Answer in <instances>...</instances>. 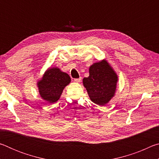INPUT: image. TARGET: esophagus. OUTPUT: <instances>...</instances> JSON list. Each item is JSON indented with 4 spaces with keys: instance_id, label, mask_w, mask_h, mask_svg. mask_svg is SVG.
Returning a JSON list of instances; mask_svg holds the SVG:
<instances>
[{
    "instance_id": "esophagus-1",
    "label": "esophagus",
    "mask_w": 159,
    "mask_h": 159,
    "mask_svg": "<svg viewBox=\"0 0 159 159\" xmlns=\"http://www.w3.org/2000/svg\"><path fill=\"white\" fill-rule=\"evenodd\" d=\"M80 80H81V78H79V79H75L74 80V82H76V83H80Z\"/></svg>"
}]
</instances>
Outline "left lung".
<instances>
[{
  "label": "left lung",
  "mask_w": 159,
  "mask_h": 159,
  "mask_svg": "<svg viewBox=\"0 0 159 159\" xmlns=\"http://www.w3.org/2000/svg\"><path fill=\"white\" fill-rule=\"evenodd\" d=\"M118 79L113 67L104 59L90 66L89 76L83 79V84L90 100L99 106H104L114 97Z\"/></svg>",
  "instance_id": "obj_1"
}]
</instances>
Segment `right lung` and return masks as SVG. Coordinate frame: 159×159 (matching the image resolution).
<instances>
[{
  "label": "right lung",
  "instance_id": "obj_1",
  "mask_svg": "<svg viewBox=\"0 0 159 159\" xmlns=\"http://www.w3.org/2000/svg\"><path fill=\"white\" fill-rule=\"evenodd\" d=\"M71 83V78L58 67H49L37 82L39 95L44 101L55 103L60 98L64 88Z\"/></svg>",
  "mask_w": 159,
  "mask_h": 159
}]
</instances>
